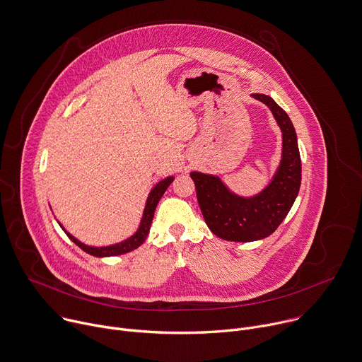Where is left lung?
I'll return each mask as SVG.
<instances>
[{
    "label": "left lung",
    "mask_w": 362,
    "mask_h": 362,
    "mask_svg": "<svg viewBox=\"0 0 362 362\" xmlns=\"http://www.w3.org/2000/svg\"><path fill=\"white\" fill-rule=\"evenodd\" d=\"M265 104L281 129L279 164L257 194L234 192L218 175L191 171L197 198L208 228L223 240L251 243L267 238L290 212L301 185V157L296 128L288 114L265 94H251Z\"/></svg>",
    "instance_id": "obj_1"
}]
</instances>
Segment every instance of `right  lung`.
Returning <instances> with one entry per match:
<instances>
[{
    "label": "right lung",
    "instance_id": "add662e5",
    "mask_svg": "<svg viewBox=\"0 0 362 362\" xmlns=\"http://www.w3.org/2000/svg\"><path fill=\"white\" fill-rule=\"evenodd\" d=\"M174 181V177L170 175L161 181H158L153 189L150 191L148 197H147V201H146V206H144V211H142V216H141V221H139V226L136 228V231L129 235L128 238L119 241V243H115V244H110V245H103V247H94V245H88V244H84L83 241H80L78 238H76L72 234H69L64 227L62 224L57 220V223L59 224V227L64 230V233L66 234V237L74 243L76 245H78L83 251H86L87 254L90 255H94V257H98V258H104V257H115V255H122V254H127L129 251H134L135 248H138L144 241H146V238L148 237V233H150V228H151V223H153V218H154V212H156V208L161 199V197L164 195V192L167 191V188L170 187V184Z\"/></svg>",
    "mask_w": 362,
    "mask_h": 362
}]
</instances>
